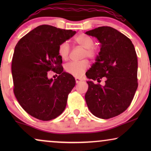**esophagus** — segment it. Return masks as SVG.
<instances>
[{
    "label": "esophagus",
    "mask_w": 151,
    "mask_h": 151,
    "mask_svg": "<svg viewBox=\"0 0 151 151\" xmlns=\"http://www.w3.org/2000/svg\"><path fill=\"white\" fill-rule=\"evenodd\" d=\"M75 80H76V83H80V82L82 81V80L80 79V78H76Z\"/></svg>",
    "instance_id": "obj_1"
}]
</instances>
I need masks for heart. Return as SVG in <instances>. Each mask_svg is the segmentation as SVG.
Segmentation results:
<instances>
[{"instance_id": "1", "label": "heart", "mask_w": 151, "mask_h": 151, "mask_svg": "<svg viewBox=\"0 0 151 151\" xmlns=\"http://www.w3.org/2000/svg\"><path fill=\"white\" fill-rule=\"evenodd\" d=\"M75 42L76 44L80 45L85 49L84 55L93 59L97 56V49L95 48L94 40L91 37L87 36L86 34H80L75 38ZM70 51L69 45L67 42L61 43L58 47V54L62 59L67 60L69 56ZM89 67V64L86 60H83L81 61L70 62L66 64L65 66V71L68 73L75 76L79 77L82 76L84 71Z\"/></svg>"}]
</instances>
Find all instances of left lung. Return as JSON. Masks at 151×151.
I'll list each match as a JSON object with an SVG mask.
<instances>
[{
    "mask_svg": "<svg viewBox=\"0 0 151 151\" xmlns=\"http://www.w3.org/2000/svg\"><path fill=\"white\" fill-rule=\"evenodd\" d=\"M85 34L101 43L96 63L86 73V77L98 82L105 78L104 86L86 82V104L96 117L112 118L127 110L137 88L135 47L128 37L111 27H99Z\"/></svg>",
    "mask_w": 151,
    "mask_h": 151,
    "instance_id": "obj_1",
    "label": "left lung"
}]
</instances>
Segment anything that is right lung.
<instances>
[{
	"instance_id": "right-lung-1",
	"label": "right lung",
	"mask_w": 151,
	"mask_h": 151,
	"mask_svg": "<svg viewBox=\"0 0 151 151\" xmlns=\"http://www.w3.org/2000/svg\"><path fill=\"white\" fill-rule=\"evenodd\" d=\"M76 33L42 24L22 37L15 47L12 63L14 93L22 108L35 118L51 120L65 110L76 81L63 71L58 47ZM50 70L59 74L56 79H48Z\"/></svg>"
}]
</instances>
